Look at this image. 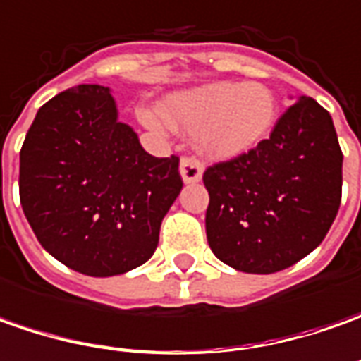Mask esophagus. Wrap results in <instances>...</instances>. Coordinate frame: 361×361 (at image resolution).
Masks as SVG:
<instances>
[{"label": "esophagus", "instance_id": "obj_1", "mask_svg": "<svg viewBox=\"0 0 361 361\" xmlns=\"http://www.w3.org/2000/svg\"><path fill=\"white\" fill-rule=\"evenodd\" d=\"M180 176L183 183H195L204 176V166L193 157H183L180 161Z\"/></svg>", "mask_w": 361, "mask_h": 361}]
</instances>
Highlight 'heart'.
<instances>
[{
  "instance_id": "obj_1",
  "label": "heart",
  "mask_w": 361,
  "mask_h": 361,
  "mask_svg": "<svg viewBox=\"0 0 361 361\" xmlns=\"http://www.w3.org/2000/svg\"><path fill=\"white\" fill-rule=\"evenodd\" d=\"M149 130L193 133L200 154L233 159L267 140L278 119V99L262 81H209L164 97L159 111H137Z\"/></svg>"
}]
</instances>
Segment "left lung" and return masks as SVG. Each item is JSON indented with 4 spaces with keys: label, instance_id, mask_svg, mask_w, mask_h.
Listing matches in <instances>:
<instances>
[{
    "label": "left lung",
    "instance_id": "obj_1",
    "mask_svg": "<svg viewBox=\"0 0 361 361\" xmlns=\"http://www.w3.org/2000/svg\"><path fill=\"white\" fill-rule=\"evenodd\" d=\"M342 161L331 116L300 95L255 149L205 169L212 252L245 274H274L312 254L340 209Z\"/></svg>",
    "mask_w": 361,
    "mask_h": 361
}]
</instances>
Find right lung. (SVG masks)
<instances>
[{
	"instance_id": "1",
	"label": "right lung",
	"mask_w": 361,
	"mask_h": 361,
	"mask_svg": "<svg viewBox=\"0 0 361 361\" xmlns=\"http://www.w3.org/2000/svg\"><path fill=\"white\" fill-rule=\"evenodd\" d=\"M178 166L143 149L109 87L83 83L39 107L19 154V200L47 254L109 278L154 255L183 185Z\"/></svg>"
}]
</instances>
